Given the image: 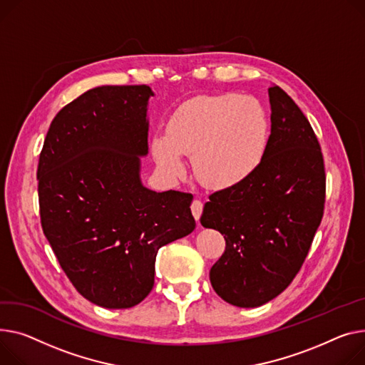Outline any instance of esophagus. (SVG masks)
<instances>
[{"mask_svg": "<svg viewBox=\"0 0 365 365\" xmlns=\"http://www.w3.org/2000/svg\"><path fill=\"white\" fill-rule=\"evenodd\" d=\"M202 208H204V204L200 201V200H193L192 204H190V211H192V215L195 217V220L200 222V217L202 214Z\"/></svg>", "mask_w": 365, "mask_h": 365, "instance_id": "esophagus-1", "label": "esophagus"}]
</instances>
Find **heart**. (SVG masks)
<instances>
[{
  "label": "heart",
  "mask_w": 365,
  "mask_h": 365,
  "mask_svg": "<svg viewBox=\"0 0 365 365\" xmlns=\"http://www.w3.org/2000/svg\"><path fill=\"white\" fill-rule=\"evenodd\" d=\"M269 142V120L252 96L201 95L170 117L165 136L151 143L158 167L180 176V154L192 155L193 173L211 189H227L250 179L259 167Z\"/></svg>",
  "instance_id": "heart-1"
}]
</instances>
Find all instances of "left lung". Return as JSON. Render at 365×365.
<instances>
[{
    "instance_id": "obj_1",
    "label": "left lung",
    "mask_w": 365,
    "mask_h": 365,
    "mask_svg": "<svg viewBox=\"0 0 365 365\" xmlns=\"http://www.w3.org/2000/svg\"><path fill=\"white\" fill-rule=\"evenodd\" d=\"M272 133L257 172L217 190L201 225L225 235L226 250L210 270L215 294L254 308L292 283L308 255L326 201L323 154L308 118L276 85L269 88Z\"/></svg>"
}]
</instances>
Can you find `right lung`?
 Returning <instances> with one entry per match:
<instances>
[{
  "label": "right lung",
  "instance_id": "right-lung-1",
  "mask_svg": "<svg viewBox=\"0 0 365 365\" xmlns=\"http://www.w3.org/2000/svg\"><path fill=\"white\" fill-rule=\"evenodd\" d=\"M153 95L147 85L86 91L57 113L39 155L43 235L78 292L110 309L147 298L158 250L195 229L192 193L139 178Z\"/></svg>",
  "mask_w": 365,
  "mask_h": 365
}]
</instances>
